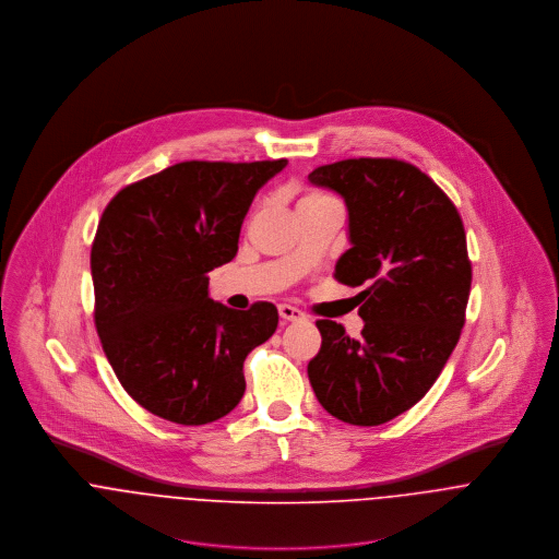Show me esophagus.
I'll use <instances>...</instances> for the list:
<instances>
[{"label": "esophagus", "instance_id": "esophagus-1", "mask_svg": "<svg viewBox=\"0 0 559 559\" xmlns=\"http://www.w3.org/2000/svg\"><path fill=\"white\" fill-rule=\"evenodd\" d=\"M280 317L284 320H293V322H297V320H306V314H304L301 310H297V308H293V306H288V304L280 306Z\"/></svg>", "mask_w": 559, "mask_h": 559}]
</instances>
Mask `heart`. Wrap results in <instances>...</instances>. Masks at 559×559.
Wrapping results in <instances>:
<instances>
[{"instance_id": "b5f03b06", "label": "heart", "mask_w": 559, "mask_h": 559, "mask_svg": "<svg viewBox=\"0 0 559 559\" xmlns=\"http://www.w3.org/2000/svg\"><path fill=\"white\" fill-rule=\"evenodd\" d=\"M322 200H329L326 195H322V193H308V195H304L301 200H299V204L297 206H308V204H317V202H322Z\"/></svg>"}]
</instances>
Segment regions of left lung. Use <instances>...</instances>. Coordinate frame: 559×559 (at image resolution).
I'll list each match as a JSON object with an SVG mask.
<instances>
[{"mask_svg": "<svg viewBox=\"0 0 559 559\" xmlns=\"http://www.w3.org/2000/svg\"><path fill=\"white\" fill-rule=\"evenodd\" d=\"M308 178L344 198L350 249L333 277L364 288L361 335L317 320L322 344L308 377L326 413L379 426L426 396L459 344L472 290L463 219L406 160H337Z\"/></svg>", "mask_w": 559, "mask_h": 559, "instance_id": "1", "label": "left lung"}]
</instances>
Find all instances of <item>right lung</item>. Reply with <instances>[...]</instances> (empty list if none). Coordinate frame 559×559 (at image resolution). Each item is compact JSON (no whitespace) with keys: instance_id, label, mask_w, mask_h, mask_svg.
Returning <instances> with one entry per match:
<instances>
[{"instance_id":"1","label":"right lung","mask_w":559,"mask_h":559,"mask_svg":"<svg viewBox=\"0 0 559 559\" xmlns=\"http://www.w3.org/2000/svg\"><path fill=\"white\" fill-rule=\"evenodd\" d=\"M286 159L185 160L114 195L92 242L94 324L127 394L153 415L202 426L245 394V357L277 329L209 297V273L239 251L258 189Z\"/></svg>"}]
</instances>
